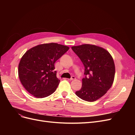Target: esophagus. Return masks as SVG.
<instances>
[{
	"label": "esophagus",
	"mask_w": 135,
	"mask_h": 135,
	"mask_svg": "<svg viewBox=\"0 0 135 135\" xmlns=\"http://www.w3.org/2000/svg\"><path fill=\"white\" fill-rule=\"evenodd\" d=\"M75 76H72L70 79H69V80H74V79H75Z\"/></svg>",
	"instance_id": "esophagus-1"
}]
</instances>
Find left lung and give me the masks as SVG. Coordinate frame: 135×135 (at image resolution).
Listing matches in <instances>:
<instances>
[{
	"mask_svg": "<svg viewBox=\"0 0 135 135\" xmlns=\"http://www.w3.org/2000/svg\"><path fill=\"white\" fill-rule=\"evenodd\" d=\"M71 49L84 66L82 86L75 94L84 101H95L112 87L115 76L114 60L109 52L95 45L83 44Z\"/></svg>",
	"mask_w": 135,
	"mask_h": 135,
	"instance_id": "8db88e82",
	"label": "left lung"
}]
</instances>
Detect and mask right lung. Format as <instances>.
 <instances>
[{
    "mask_svg": "<svg viewBox=\"0 0 135 135\" xmlns=\"http://www.w3.org/2000/svg\"><path fill=\"white\" fill-rule=\"evenodd\" d=\"M69 48L57 43L40 44L28 50L18 65V76L26 91L37 98L51 95L60 80L54 71L55 63Z\"/></svg>",
    "mask_w": 135,
    "mask_h": 135,
    "instance_id": "add662e5",
    "label": "right lung"
}]
</instances>
